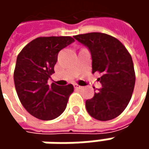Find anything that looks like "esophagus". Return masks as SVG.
<instances>
[{
  "instance_id": "obj_1",
  "label": "esophagus",
  "mask_w": 149,
  "mask_h": 149,
  "mask_svg": "<svg viewBox=\"0 0 149 149\" xmlns=\"http://www.w3.org/2000/svg\"><path fill=\"white\" fill-rule=\"evenodd\" d=\"M74 89H82V86L79 85V84H74Z\"/></svg>"
}]
</instances>
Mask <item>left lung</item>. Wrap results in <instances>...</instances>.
Wrapping results in <instances>:
<instances>
[{"label":"left lung","instance_id":"left-lung-1","mask_svg":"<svg viewBox=\"0 0 149 149\" xmlns=\"http://www.w3.org/2000/svg\"><path fill=\"white\" fill-rule=\"evenodd\" d=\"M86 45L92 55V73L99 72L102 88L87 100L85 105L90 116L108 121L121 114L134 92L135 72L128 49L115 37L100 32L74 36Z\"/></svg>","mask_w":149,"mask_h":149}]
</instances>
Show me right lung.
Segmentation results:
<instances>
[{
  "label": "right lung",
  "mask_w": 149,
  "mask_h": 149,
  "mask_svg": "<svg viewBox=\"0 0 149 149\" xmlns=\"http://www.w3.org/2000/svg\"><path fill=\"white\" fill-rule=\"evenodd\" d=\"M70 36H43L21 49L14 70L15 87L21 104L32 116L41 120L59 117L65 109L73 84L60 87L47 84L54 72L58 53L74 42Z\"/></svg>",
  "instance_id": "1"
}]
</instances>
